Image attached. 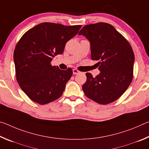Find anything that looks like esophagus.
<instances>
[{"mask_svg": "<svg viewBox=\"0 0 149 149\" xmlns=\"http://www.w3.org/2000/svg\"><path fill=\"white\" fill-rule=\"evenodd\" d=\"M80 72L79 71V70H77L76 69H74L73 70V74H74V75H76V74H79Z\"/></svg>", "mask_w": 149, "mask_h": 149, "instance_id": "esophagus-1", "label": "esophagus"}]
</instances>
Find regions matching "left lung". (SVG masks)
Masks as SVG:
<instances>
[{
    "label": "left lung",
    "instance_id": "1",
    "mask_svg": "<svg viewBox=\"0 0 149 149\" xmlns=\"http://www.w3.org/2000/svg\"><path fill=\"white\" fill-rule=\"evenodd\" d=\"M78 35L90 42L91 59L99 61V75L93 77L86 73L87 81L82 87L85 95L101 104L115 101L132 81L135 56L132 47L109 24L87 25Z\"/></svg>",
    "mask_w": 149,
    "mask_h": 149
}]
</instances>
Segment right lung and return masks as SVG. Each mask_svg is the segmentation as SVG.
I'll return each instance as SVG.
<instances>
[{
  "label": "right lung",
  "instance_id": "obj_1",
  "mask_svg": "<svg viewBox=\"0 0 149 149\" xmlns=\"http://www.w3.org/2000/svg\"><path fill=\"white\" fill-rule=\"evenodd\" d=\"M81 27L44 22L28 30L19 39L14 52L16 79L33 101L45 104L62 96L72 70H62L50 62L63 53L65 43Z\"/></svg>",
  "mask_w": 149,
  "mask_h": 149
}]
</instances>
